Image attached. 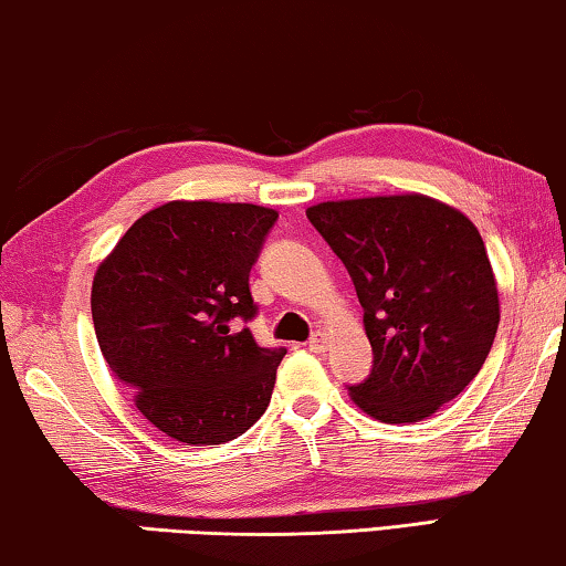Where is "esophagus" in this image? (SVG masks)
Listing matches in <instances>:
<instances>
[{"mask_svg": "<svg viewBox=\"0 0 566 566\" xmlns=\"http://www.w3.org/2000/svg\"><path fill=\"white\" fill-rule=\"evenodd\" d=\"M307 347H310V353H325V349H327V335H325V332H317V335L307 343Z\"/></svg>", "mask_w": 566, "mask_h": 566, "instance_id": "1", "label": "esophagus"}]
</instances>
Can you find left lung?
<instances>
[{"label":"left lung","mask_w":566,"mask_h":566,"mask_svg":"<svg viewBox=\"0 0 566 566\" xmlns=\"http://www.w3.org/2000/svg\"><path fill=\"white\" fill-rule=\"evenodd\" d=\"M363 304L373 370L349 398L380 423H418L476 378L499 329V290L469 217L423 193L310 206Z\"/></svg>","instance_id":"left-lung-1"}]
</instances>
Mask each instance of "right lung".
Segmentation results:
<instances>
[{"label": "right lung", "instance_id": "obj_1", "mask_svg": "<svg viewBox=\"0 0 566 566\" xmlns=\"http://www.w3.org/2000/svg\"><path fill=\"white\" fill-rule=\"evenodd\" d=\"M280 213L254 203L168 201L143 213L97 266L93 325L115 378L166 436L219 446L256 423L286 349L259 347L249 292Z\"/></svg>", "mask_w": 566, "mask_h": 566}]
</instances>
